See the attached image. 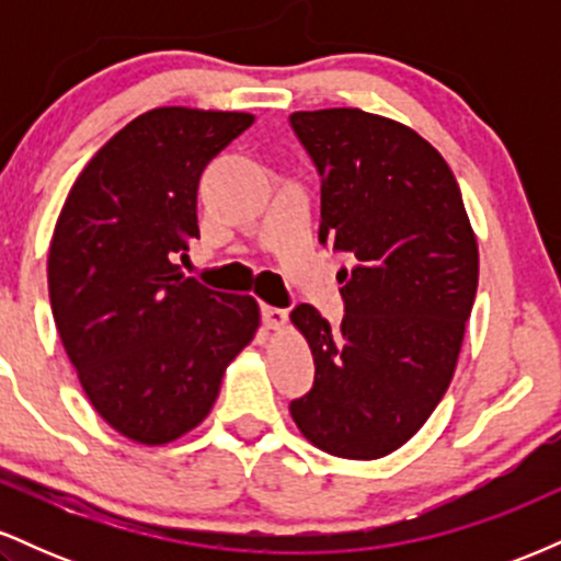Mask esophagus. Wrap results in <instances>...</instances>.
Returning a JSON list of instances; mask_svg holds the SVG:
<instances>
[{"mask_svg":"<svg viewBox=\"0 0 561 561\" xmlns=\"http://www.w3.org/2000/svg\"><path fill=\"white\" fill-rule=\"evenodd\" d=\"M263 324L268 327V330H285L287 327V311L285 308H272L266 306L263 308Z\"/></svg>","mask_w":561,"mask_h":561,"instance_id":"esophagus-1","label":"esophagus"}]
</instances>
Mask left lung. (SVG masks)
Returning a JSON list of instances; mask_svg holds the SVG:
<instances>
[{
  "instance_id": "obj_1",
  "label": "left lung",
  "mask_w": 561,
  "mask_h": 561,
  "mask_svg": "<svg viewBox=\"0 0 561 561\" xmlns=\"http://www.w3.org/2000/svg\"><path fill=\"white\" fill-rule=\"evenodd\" d=\"M321 173V231L353 266L337 274L340 327L313 306L289 313L317 364L289 403L308 443L340 459H382L446 396L478 293L480 253L446 158L398 121L327 107L289 115Z\"/></svg>"
}]
</instances>
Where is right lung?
Wrapping results in <instances>:
<instances>
[{
  "instance_id": "obj_1",
  "label": "right lung",
  "mask_w": 561,
  "mask_h": 561,
  "mask_svg": "<svg viewBox=\"0 0 561 561\" xmlns=\"http://www.w3.org/2000/svg\"><path fill=\"white\" fill-rule=\"evenodd\" d=\"M255 115L156 107L107 139L70 186L49 244L53 317L89 403L115 433L165 446L214 409L253 343V295L184 276L205 163Z\"/></svg>"
}]
</instances>
